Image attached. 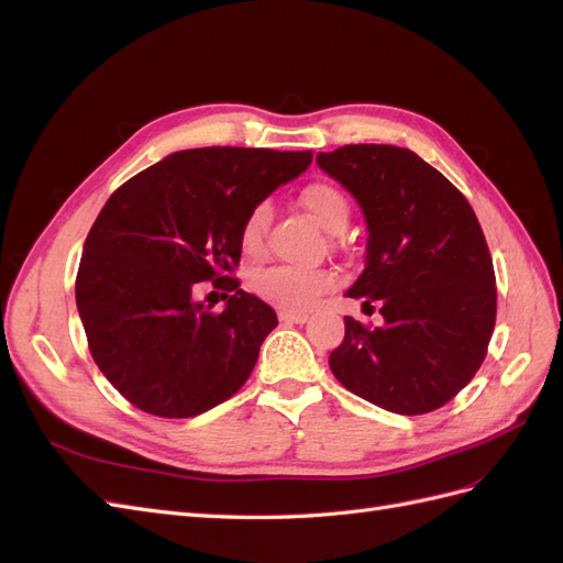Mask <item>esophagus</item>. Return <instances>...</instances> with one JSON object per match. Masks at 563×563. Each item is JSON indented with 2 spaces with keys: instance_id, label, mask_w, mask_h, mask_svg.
<instances>
[{
  "instance_id": "esophagus-1",
  "label": "esophagus",
  "mask_w": 563,
  "mask_h": 563,
  "mask_svg": "<svg viewBox=\"0 0 563 563\" xmlns=\"http://www.w3.org/2000/svg\"><path fill=\"white\" fill-rule=\"evenodd\" d=\"M310 317L302 312H288V310H279V321L282 323H305Z\"/></svg>"
}]
</instances>
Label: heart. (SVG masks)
Listing matches in <instances>:
<instances>
[{"mask_svg": "<svg viewBox=\"0 0 563 563\" xmlns=\"http://www.w3.org/2000/svg\"><path fill=\"white\" fill-rule=\"evenodd\" d=\"M300 203L308 209L317 223L329 230L340 232L350 220L352 203L347 195L335 183L314 180L300 190ZM269 225V207L258 201L244 216L240 228V246L246 255H261L265 246V232ZM335 286V277L329 269H308L296 265H272L258 269L251 277V288L263 300L277 305L288 312L308 310L312 305Z\"/></svg>", "mask_w": 563, "mask_h": 563, "instance_id": "b5f03b06", "label": "heart"}]
</instances>
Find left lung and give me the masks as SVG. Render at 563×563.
Listing matches in <instances>:
<instances>
[{"mask_svg": "<svg viewBox=\"0 0 563 563\" xmlns=\"http://www.w3.org/2000/svg\"><path fill=\"white\" fill-rule=\"evenodd\" d=\"M319 166L362 203L366 267L347 291L383 323L345 317L329 366L385 411L441 408L479 371L496 327V272L470 201L434 166L397 145H343Z\"/></svg>", "mask_w": 563, "mask_h": 563, "instance_id": "left-lung-1", "label": "left lung"}]
</instances>
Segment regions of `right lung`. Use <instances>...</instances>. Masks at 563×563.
Instances as JSON below:
<instances>
[{"instance_id":"1","label":"right lung","mask_w":563,"mask_h":563,"mask_svg":"<svg viewBox=\"0 0 563 563\" xmlns=\"http://www.w3.org/2000/svg\"><path fill=\"white\" fill-rule=\"evenodd\" d=\"M312 150H183L119 185L98 213L75 279L100 373L135 408L192 418L249 380L277 314L240 288V228L251 207L296 178ZM199 280L225 311L194 300Z\"/></svg>"}]
</instances>
